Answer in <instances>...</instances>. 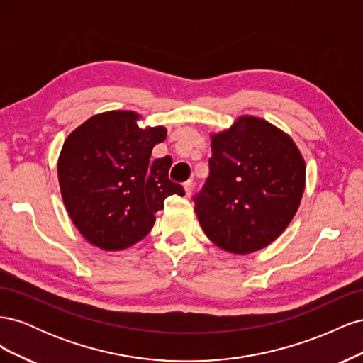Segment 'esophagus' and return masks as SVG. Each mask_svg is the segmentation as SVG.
Instances as JSON below:
<instances>
[{"label": "esophagus", "mask_w": 363, "mask_h": 363, "mask_svg": "<svg viewBox=\"0 0 363 363\" xmlns=\"http://www.w3.org/2000/svg\"><path fill=\"white\" fill-rule=\"evenodd\" d=\"M192 189H194V183L189 180L184 183V192H186V196H191L192 195Z\"/></svg>", "instance_id": "esophagus-1"}]
</instances>
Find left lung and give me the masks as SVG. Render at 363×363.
I'll list each match as a JSON object with an SVG mask.
<instances>
[{
  "label": "left lung",
  "mask_w": 363,
  "mask_h": 363,
  "mask_svg": "<svg viewBox=\"0 0 363 363\" xmlns=\"http://www.w3.org/2000/svg\"><path fill=\"white\" fill-rule=\"evenodd\" d=\"M306 164L294 140L268 121L240 116L212 135V157L195 213L207 238L235 255L265 248L289 225Z\"/></svg>",
  "instance_id": "1"
}]
</instances>
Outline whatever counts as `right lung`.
Wrapping results in <instances>:
<instances>
[{
	"mask_svg": "<svg viewBox=\"0 0 363 363\" xmlns=\"http://www.w3.org/2000/svg\"><path fill=\"white\" fill-rule=\"evenodd\" d=\"M139 115H95L65 140L57 163L65 207L79 232L95 247L124 250L144 239L167 196L184 195L169 180L172 159L150 160L167 128H139Z\"/></svg>",
	"mask_w": 363,
	"mask_h": 363,
	"instance_id": "add662e5",
	"label": "right lung"
}]
</instances>
